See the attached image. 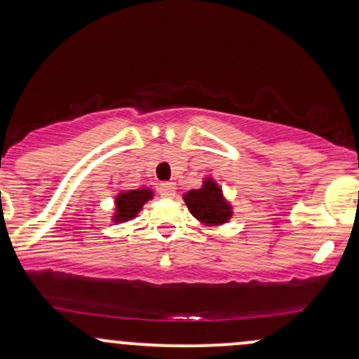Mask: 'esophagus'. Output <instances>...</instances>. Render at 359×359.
Instances as JSON below:
<instances>
[{"label": "esophagus", "mask_w": 359, "mask_h": 359, "mask_svg": "<svg viewBox=\"0 0 359 359\" xmlns=\"http://www.w3.org/2000/svg\"><path fill=\"white\" fill-rule=\"evenodd\" d=\"M175 184L173 182H163L160 184V194L165 196V198H168V196H173L175 194Z\"/></svg>", "instance_id": "esophagus-1"}]
</instances>
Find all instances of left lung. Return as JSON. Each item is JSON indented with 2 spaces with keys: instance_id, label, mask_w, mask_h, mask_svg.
I'll use <instances>...</instances> for the list:
<instances>
[{
  "instance_id": "obj_1",
  "label": "left lung",
  "mask_w": 359,
  "mask_h": 359,
  "mask_svg": "<svg viewBox=\"0 0 359 359\" xmlns=\"http://www.w3.org/2000/svg\"><path fill=\"white\" fill-rule=\"evenodd\" d=\"M182 198L191 215L204 226H222L233 216V206L224 198L223 189L212 177H204L203 186L191 189Z\"/></svg>"
}]
</instances>
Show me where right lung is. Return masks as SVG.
<instances>
[{
    "label": "right lung",
    "instance_id": "add662e5",
    "mask_svg": "<svg viewBox=\"0 0 359 359\" xmlns=\"http://www.w3.org/2000/svg\"><path fill=\"white\" fill-rule=\"evenodd\" d=\"M155 192L149 187L133 189V191H119L116 196V208H114V215L110 216L114 223H126L129 219H135L137 212L143 210L144 204L153 199Z\"/></svg>",
    "mask_w": 359,
    "mask_h": 359
}]
</instances>
